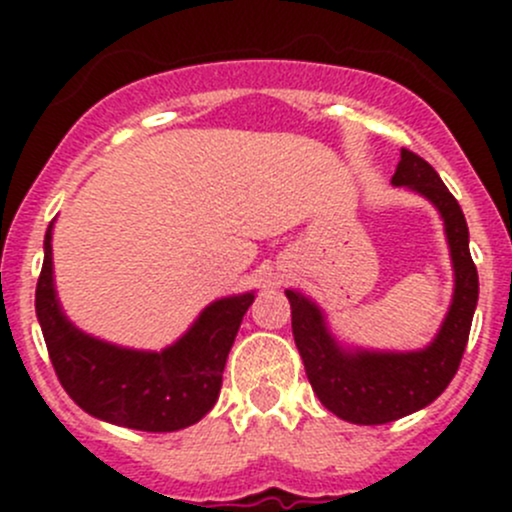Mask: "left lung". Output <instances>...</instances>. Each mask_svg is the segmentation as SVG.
<instances>
[{
    "instance_id": "obj_1",
    "label": "left lung",
    "mask_w": 512,
    "mask_h": 512,
    "mask_svg": "<svg viewBox=\"0 0 512 512\" xmlns=\"http://www.w3.org/2000/svg\"><path fill=\"white\" fill-rule=\"evenodd\" d=\"M391 183L426 198L438 210L446 230L453 299L433 342L416 352L347 347L334 337L317 302L297 289H285L292 307L294 344L314 394L324 409L359 426H379L414 414L446 391L466 352L478 304V272L468 250V225L458 200L448 193L436 170L406 148Z\"/></svg>"
}]
</instances>
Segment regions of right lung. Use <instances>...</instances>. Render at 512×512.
<instances>
[{"label":"right lung","mask_w":512,"mask_h":512,"mask_svg":"<svg viewBox=\"0 0 512 512\" xmlns=\"http://www.w3.org/2000/svg\"><path fill=\"white\" fill-rule=\"evenodd\" d=\"M51 230L36 282V317L66 394L101 421L168 433L193 426L215 406L223 369L255 292L210 302L188 332L160 352L118 347L81 332L61 309L54 285Z\"/></svg>","instance_id":"add662e5"}]
</instances>
